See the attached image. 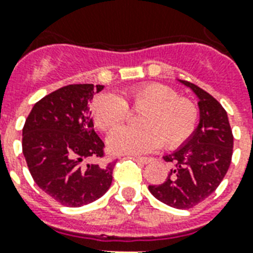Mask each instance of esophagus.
<instances>
[{
  "label": "esophagus",
  "mask_w": 253,
  "mask_h": 253,
  "mask_svg": "<svg viewBox=\"0 0 253 253\" xmlns=\"http://www.w3.org/2000/svg\"><path fill=\"white\" fill-rule=\"evenodd\" d=\"M138 162H140L142 164H151V163L154 162V159L152 158H142V156H138Z\"/></svg>",
  "instance_id": "obj_1"
}]
</instances>
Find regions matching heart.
<instances>
[{
  "instance_id": "1",
  "label": "heart",
  "mask_w": 253,
  "mask_h": 253,
  "mask_svg": "<svg viewBox=\"0 0 253 253\" xmlns=\"http://www.w3.org/2000/svg\"><path fill=\"white\" fill-rule=\"evenodd\" d=\"M128 107L142 110L140 127H122L110 135L107 144L115 154H146L160 144L174 150L192 138L200 121V110L192 99L178 97L172 86L160 83L131 86L122 97L97 95L90 106L91 118L101 131H113L128 118Z\"/></svg>"
}]
</instances>
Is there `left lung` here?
Wrapping results in <instances>:
<instances>
[{"label": "left lung", "instance_id": "left-lung-1", "mask_svg": "<svg viewBox=\"0 0 253 253\" xmlns=\"http://www.w3.org/2000/svg\"><path fill=\"white\" fill-rule=\"evenodd\" d=\"M198 95L200 125L186 144L166 155L172 163L168 178L150 185V192L168 206L190 209L206 200L226 176L231 164L234 136L223 106L200 86L181 80Z\"/></svg>", "mask_w": 253, "mask_h": 253}]
</instances>
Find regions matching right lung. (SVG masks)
<instances>
[{
    "mask_svg": "<svg viewBox=\"0 0 253 253\" xmlns=\"http://www.w3.org/2000/svg\"><path fill=\"white\" fill-rule=\"evenodd\" d=\"M102 89L93 84L60 87L34 105L23 126L22 151L35 184L68 208L98 200L113 181L115 160L85 163L105 156L89 111L93 95Z\"/></svg>",
    "mask_w": 253,
    "mask_h": 253,
    "instance_id": "obj_1",
    "label": "right lung"
}]
</instances>
